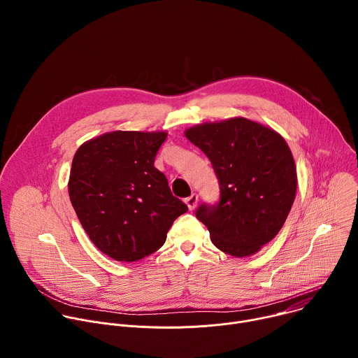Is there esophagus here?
Masks as SVG:
<instances>
[{"label": "esophagus", "mask_w": 358, "mask_h": 358, "mask_svg": "<svg viewBox=\"0 0 358 358\" xmlns=\"http://www.w3.org/2000/svg\"><path fill=\"white\" fill-rule=\"evenodd\" d=\"M184 201H185V203H187L188 210H189V211H192V210L196 207V202H198V195H196V194H191V195H189L188 198H185Z\"/></svg>", "instance_id": "1"}]
</instances>
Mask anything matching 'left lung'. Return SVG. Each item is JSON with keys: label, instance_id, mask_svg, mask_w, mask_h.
Wrapping results in <instances>:
<instances>
[{"label": "left lung", "instance_id": "left-lung-1", "mask_svg": "<svg viewBox=\"0 0 358 358\" xmlns=\"http://www.w3.org/2000/svg\"><path fill=\"white\" fill-rule=\"evenodd\" d=\"M185 137L210 159L221 196L201 203L195 217L213 243L235 258L257 253L282 229L294 201L292 151L275 130L245 117L202 123Z\"/></svg>", "mask_w": 358, "mask_h": 358}]
</instances>
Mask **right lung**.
<instances>
[{
    "label": "right lung",
    "mask_w": 358,
    "mask_h": 358,
    "mask_svg": "<svg viewBox=\"0 0 358 358\" xmlns=\"http://www.w3.org/2000/svg\"><path fill=\"white\" fill-rule=\"evenodd\" d=\"M166 131H112L83 143L72 162V207L94 246L119 262L160 249L188 211L155 167Z\"/></svg>",
    "instance_id": "right-lung-1"
}]
</instances>
